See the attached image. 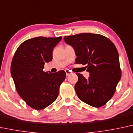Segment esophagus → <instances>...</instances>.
I'll return each mask as SVG.
<instances>
[{
	"instance_id": "34e87169",
	"label": "esophagus",
	"mask_w": 133,
	"mask_h": 133,
	"mask_svg": "<svg viewBox=\"0 0 133 133\" xmlns=\"http://www.w3.org/2000/svg\"><path fill=\"white\" fill-rule=\"evenodd\" d=\"M65 73H66V76H69L70 74H71V71H69V70L66 69V70H65Z\"/></svg>"
}]
</instances>
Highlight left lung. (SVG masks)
I'll return each instance as SVG.
<instances>
[{
    "mask_svg": "<svg viewBox=\"0 0 133 133\" xmlns=\"http://www.w3.org/2000/svg\"><path fill=\"white\" fill-rule=\"evenodd\" d=\"M74 49L76 64L87 65L90 73L86 79L77 74L75 90L81 100L98 108L112 98L121 77L119 54L113 43L102 35L80 33L64 37Z\"/></svg>",
    "mask_w": 133,
    "mask_h": 133,
    "instance_id": "left-lung-1",
    "label": "left lung"
}]
</instances>
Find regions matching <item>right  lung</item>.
Wrapping results in <instances>:
<instances>
[{
    "mask_svg": "<svg viewBox=\"0 0 133 133\" xmlns=\"http://www.w3.org/2000/svg\"><path fill=\"white\" fill-rule=\"evenodd\" d=\"M61 39L39 36L27 39L13 57L10 71L16 90L33 109H44L53 103L65 79L64 71L51 73L43 70L45 62L52 61L53 48Z\"/></svg>",
    "mask_w": 133,
    "mask_h": 133,
    "instance_id": "add662e5",
    "label": "right lung"
}]
</instances>
